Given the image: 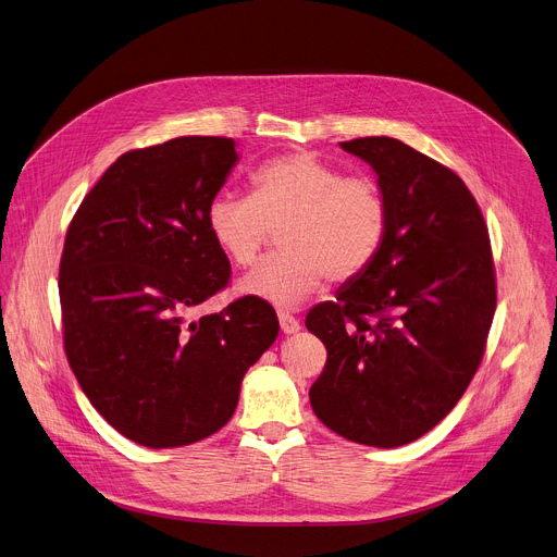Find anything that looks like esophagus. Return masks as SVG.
<instances>
[{
  "label": "esophagus",
  "instance_id": "34e87169",
  "mask_svg": "<svg viewBox=\"0 0 557 557\" xmlns=\"http://www.w3.org/2000/svg\"><path fill=\"white\" fill-rule=\"evenodd\" d=\"M277 318H280V329L282 333L290 335V333H297L301 326H299V320L293 318L288 311H277Z\"/></svg>",
  "mask_w": 557,
  "mask_h": 557
}]
</instances>
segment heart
Returning <instances> with one entry per match:
<instances>
[{
    "instance_id": "b5f03b06",
    "label": "heart",
    "mask_w": 557,
    "mask_h": 557,
    "mask_svg": "<svg viewBox=\"0 0 557 557\" xmlns=\"http://www.w3.org/2000/svg\"><path fill=\"white\" fill-rule=\"evenodd\" d=\"M209 231L239 269L256 264L273 233L282 252L239 282V290L295 307L324 280L362 275L384 244L386 201L375 180L342 175L311 153H290L250 175V195H218Z\"/></svg>"
}]
</instances>
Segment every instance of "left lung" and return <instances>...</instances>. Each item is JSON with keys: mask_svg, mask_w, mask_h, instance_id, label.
Wrapping results in <instances>:
<instances>
[{"mask_svg": "<svg viewBox=\"0 0 557 557\" xmlns=\"http://www.w3.org/2000/svg\"><path fill=\"white\" fill-rule=\"evenodd\" d=\"M377 173L386 235L373 264L307 315L326 346L309 391L337 435L409 444L465 395L495 313L488 228L467 184L393 137L339 141Z\"/></svg>", "mask_w": 557, "mask_h": 557, "instance_id": "8db88e82", "label": "left lung"}]
</instances>
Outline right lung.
I'll return each instance as SVG.
<instances>
[{"instance_id":"add662e5","label":"right lung","mask_w":557,"mask_h":557,"mask_svg":"<svg viewBox=\"0 0 557 557\" xmlns=\"http://www.w3.org/2000/svg\"><path fill=\"white\" fill-rule=\"evenodd\" d=\"M235 162L231 137L128 150L66 231L60 301L69 364L97 413L148 448L220 431L244 373L280 331L273 307L256 295L190 318L231 280L207 215Z\"/></svg>"}]
</instances>
